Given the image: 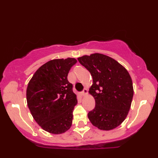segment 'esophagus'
Listing matches in <instances>:
<instances>
[{
  "instance_id": "1",
  "label": "esophagus",
  "mask_w": 158,
  "mask_h": 158,
  "mask_svg": "<svg viewBox=\"0 0 158 158\" xmlns=\"http://www.w3.org/2000/svg\"><path fill=\"white\" fill-rule=\"evenodd\" d=\"M87 94H88V89H87L86 88H85V89H83V91L81 92V95L83 96H86Z\"/></svg>"
}]
</instances>
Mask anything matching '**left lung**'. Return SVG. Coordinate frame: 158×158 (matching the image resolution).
Masks as SVG:
<instances>
[{"mask_svg":"<svg viewBox=\"0 0 158 158\" xmlns=\"http://www.w3.org/2000/svg\"><path fill=\"white\" fill-rule=\"evenodd\" d=\"M77 60L93 78L89 92L96 106L88 114L89 121L100 130L115 128L126 118L132 103L134 89L129 73L115 60L101 53Z\"/></svg>","mask_w":158,"mask_h":158,"instance_id":"8db88e82","label":"left lung"}]
</instances>
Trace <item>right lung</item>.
<instances>
[{
  "mask_svg": "<svg viewBox=\"0 0 158 158\" xmlns=\"http://www.w3.org/2000/svg\"><path fill=\"white\" fill-rule=\"evenodd\" d=\"M76 62L70 58L50 60L36 70L28 83V108L36 123L49 133H64L72 125L77 100L67 76Z\"/></svg>",
  "mask_w": 158,
  "mask_h": 158,
  "instance_id": "add662e5",
  "label": "right lung"
}]
</instances>
